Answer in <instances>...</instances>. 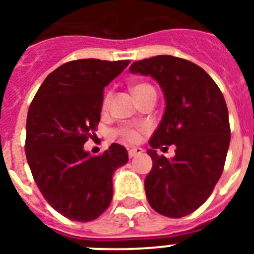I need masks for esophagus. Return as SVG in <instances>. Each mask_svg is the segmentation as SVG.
<instances>
[{
    "mask_svg": "<svg viewBox=\"0 0 254 254\" xmlns=\"http://www.w3.org/2000/svg\"><path fill=\"white\" fill-rule=\"evenodd\" d=\"M141 152H143V148H140V147H135V148L128 149V156L129 158H133V156H136V155L141 154Z\"/></svg>",
    "mask_w": 254,
    "mask_h": 254,
    "instance_id": "obj_1",
    "label": "esophagus"
}]
</instances>
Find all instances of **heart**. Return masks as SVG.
<instances>
[{
	"label": "heart",
	"instance_id": "heart-1",
	"mask_svg": "<svg viewBox=\"0 0 254 254\" xmlns=\"http://www.w3.org/2000/svg\"><path fill=\"white\" fill-rule=\"evenodd\" d=\"M148 88H152V86H149L148 83H137L133 84L131 87V91L133 92L135 98H139V96L143 94L144 91H147ZM111 100H113V92L107 91L103 96V100H102V110L103 111H107L110 109V105H111ZM143 133H144V128L143 127H135V126H123V127H119L114 131V136L117 137L118 140L123 141V143H128V144H135V143H139L143 137Z\"/></svg>",
	"mask_w": 254,
	"mask_h": 254
}]
</instances>
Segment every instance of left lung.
I'll return each mask as SVG.
<instances>
[{
	"mask_svg": "<svg viewBox=\"0 0 254 254\" xmlns=\"http://www.w3.org/2000/svg\"><path fill=\"white\" fill-rule=\"evenodd\" d=\"M129 71L155 78L167 102L147 151L152 159L144 180L147 200L167 217L190 215L207 201L223 174L231 141L223 92L200 66L178 57L136 61ZM171 144L177 145L174 159L156 154V148Z\"/></svg>",
	"mask_w": 254,
	"mask_h": 254,
	"instance_id": "left-lung-1",
	"label": "left lung"
}]
</instances>
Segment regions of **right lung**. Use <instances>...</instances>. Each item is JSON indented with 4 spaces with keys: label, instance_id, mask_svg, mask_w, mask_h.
Here are the masks:
<instances>
[{
    "label": "right lung",
    "instance_id": "1",
    "mask_svg": "<svg viewBox=\"0 0 254 254\" xmlns=\"http://www.w3.org/2000/svg\"><path fill=\"white\" fill-rule=\"evenodd\" d=\"M128 64L70 61L47 75L29 107L25 152L31 175L46 201L72 221H92L109 208L114 171L128 162L117 143L99 156L83 149L95 136L103 90Z\"/></svg>",
    "mask_w": 254,
    "mask_h": 254
}]
</instances>
